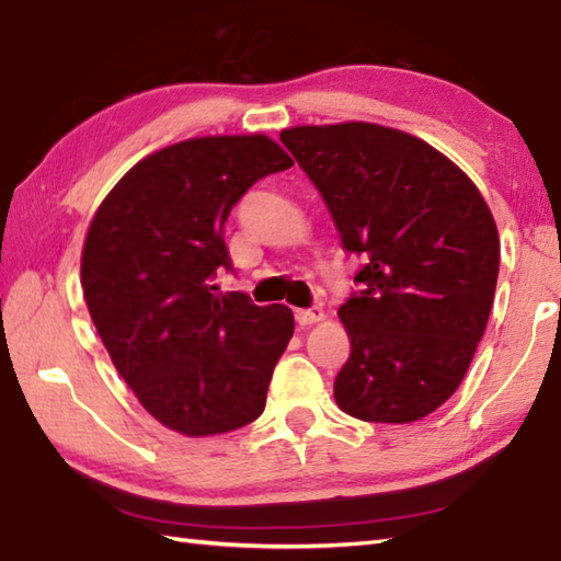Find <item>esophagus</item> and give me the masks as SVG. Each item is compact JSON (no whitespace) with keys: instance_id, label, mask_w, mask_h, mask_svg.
<instances>
[{"instance_id":"34e87169","label":"esophagus","mask_w":561,"mask_h":561,"mask_svg":"<svg viewBox=\"0 0 561 561\" xmlns=\"http://www.w3.org/2000/svg\"><path fill=\"white\" fill-rule=\"evenodd\" d=\"M325 318V311L321 306H311V309H299L296 311V321L299 325H313V323H321Z\"/></svg>"}]
</instances>
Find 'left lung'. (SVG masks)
Listing matches in <instances>:
<instances>
[{"instance_id":"left-lung-1","label":"left lung","mask_w":561,"mask_h":561,"mask_svg":"<svg viewBox=\"0 0 561 561\" xmlns=\"http://www.w3.org/2000/svg\"><path fill=\"white\" fill-rule=\"evenodd\" d=\"M321 192L362 291L340 306L353 419L413 423L453 397L486 331L501 243L484 196L440 150L367 121L279 134Z\"/></svg>"}]
</instances>
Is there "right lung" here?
<instances>
[{"mask_svg":"<svg viewBox=\"0 0 561 561\" xmlns=\"http://www.w3.org/2000/svg\"><path fill=\"white\" fill-rule=\"evenodd\" d=\"M294 160L270 136H204L136 162L99 204L82 291L114 367L152 419L186 437L238 431L265 411L294 335L282 304L218 294L224 226L257 180Z\"/></svg>","mask_w":561,"mask_h":561,"instance_id":"obj_1","label":"right lung"}]
</instances>
